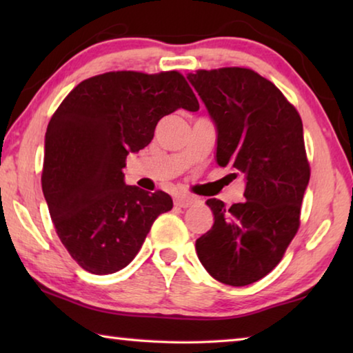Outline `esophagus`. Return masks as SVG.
I'll use <instances>...</instances> for the list:
<instances>
[{
	"label": "esophagus",
	"instance_id": "1",
	"mask_svg": "<svg viewBox=\"0 0 353 353\" xmlns=\"http://www.w3.org/2000/svg\"><path fill=\"white\" fill-rule=\"evenodd\" d=\"M196 202V199L193 196H188V194H177L174 198V204L181 208H188L191 207Z\"/></svg>",
	"mask_w": 353,
	"mask_h": 353
}]
</instances>
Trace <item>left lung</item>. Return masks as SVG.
Returning a JSON list of instances; mask_svg holds the SVG:
<instances>
[{"label":"left lung","instance_id":"1","mask_svg":"<svg viewBox=\"0 0 353 353\" xmlns=\"http://www.w3.org/2000/svg\"><path fill=\"white\" fill-rule=\"evenodd\" d=\"M187 79L216 128V163L244 176V199H208L214 223L196 252L218 282L244 286L270 274L299 229L310 181L302 119L271 81L248 68L199 70Z\"/></svg>","mask_w":353,"mask_h":353}]
</instances>
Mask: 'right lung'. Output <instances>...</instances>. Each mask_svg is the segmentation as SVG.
Returning a JSON list of instances; mask_svg holds the SVG:
<instances>
[{"instance_id": "right-lung-1", "label": "right lung", "mask_w": 353, "mask_h": 353, "mask_svg": "<svg viewBox=\"0 0 353 353\" xmlns=\"http://www.w3.org/2000/svg\"><path fill=\"white\" fill-rule=\"evenodd\" d=\"M177 109L199 110L177 71H112L82 81L52 115L41 188L59 238L85 271L104 276L126 268L155 218L172 208L163 191L126 185L123 168Z\"/></svg>"}]
</instances>
